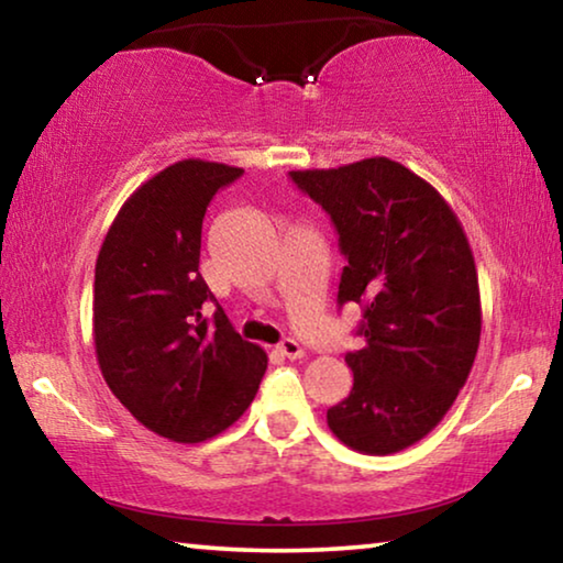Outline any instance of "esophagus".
Wrapping results in <instances>:
<instances>
[{"instance_id":"obj_1","label":"esophagus","mask_w":563,"mask_h":563,"mask_svg":"<svg viewBox=\"0 0 563 563\" xmlns=\"http://www.w3.org/2000/svg\"><path fill=\"white\" fill-rule=\"evenodd\" d=\"M278 351H280V356L290 358V362H296V358L303 356V346H300L296 339H285L283 343H278Z\"/></svg>"}]
</instances>
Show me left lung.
Returning a JSON list of instances; mask_svg holds the SVG:
<instances>
[{
    "label": "left lung",
    "instance_id": "8db88e82",
    "mask_svg": "<svg viewBox=\"0 0 563 563\" xmlns=\"http://www.w3.org/2000/svg\"><path fill=\"white\" fill-rule=\"evenodd\" d=\"M290 179L331 214L341 253L339 303H362L364 349L346 354L354 389L329 430L364 455L427 438L465 387L481 346L475 257L438 189L387 156Z\"/></svg>",
    "mask_w": 563,
    "mask_h": 563
}]
</instances>
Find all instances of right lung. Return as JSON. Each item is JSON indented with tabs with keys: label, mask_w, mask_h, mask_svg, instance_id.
<instances>
[{
	"label": "right lung",
	"mask_w": 563,
	"mask_h": 563,
	"mask_svg": "<svg viewBox=\"0 0 563 563\" xmlns=\"http://www.w3.org/2000/svg\"><path fill=\"white\" fill-rule=\"evenodd\" d=\"M242 174L205 158L166 166L123 201L96 260L93 341L115 399L158 438L197 444L245 415L267 368L199 275L201 220Z\"/></svg>",
	"instance_id": "1"
}]
</instances>
